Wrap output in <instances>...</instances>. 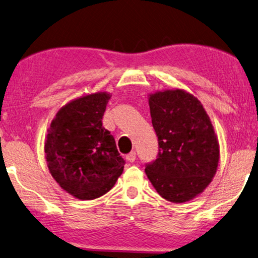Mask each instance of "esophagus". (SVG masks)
Returning <instances> with one entry per match:
<instances>
[{"instance_id":"obj_1","label":"esophagus","mask_w":258,"mask_h":258,"mask_svg":"<svg viewBox=\"0 0 258 258\" xmlns=\"http://www.w3.org/2000/svg\"><path fill=\"white\" fill-rule=\"evenodd\" d=\"M125 159L128 160L129 162H134L135 160H136V152H135V151H132V152H130L129 154H126V155H125Z\"/></svg>"}]
</instances>
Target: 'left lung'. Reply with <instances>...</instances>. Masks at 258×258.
Segmentation results:
<instances>
[{
  "label": "left lung",
  "instance_id": "obj_1",
  "mask_svg": "<svg viewBox=\"0 0 258 258\" xmlns=\"http://www.w3.org/2000/svg\"><path fill=\"white\" fill-rule=\"evenodd\" d=\"M158 158L145 172L163 199L183 204L206 189L217 171L219 144L200 100L181 89L149 95Z\"/></svg>",
  "mask_w": 258,
  "mask_h": 258
}]
</instances>
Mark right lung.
<instances>
[{
  "label": "right lung",
  "instance_id": "obj_1",
  "mask_svg": "<svg viewBox=\"0 0 258 258\" xmlns=\"http://www.w3.org/2000/svg\"><path fill=\"white\" fill-rule=\"evenodd\" d=\"M109 98L100 91L70 101L57 112L45 136L50 174L80 200L104 196L123 172L115 139L101 122Z\"/></svg>",
  "mask_w": 258,
  "mask_h": 258
}]
</instances>
